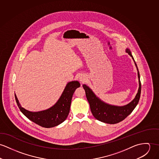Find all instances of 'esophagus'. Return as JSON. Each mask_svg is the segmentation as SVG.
Here are the masks:
<instances>
[{"label":"esophagus","instance_id":"1","mask_svg":"<svg viewBox=\"0 0 159 159\" xmlns=\"http://www.w3.org/2000/svg\"><path fill=\"white\" fill-rule=\"evenodd\" d=\"M80 80L82 82H84L85 81V79L84 78H80Z\"/></svg>","mask_w":159,"mask_h":159}]
</instances>
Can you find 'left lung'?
<instances>
[{"mask_svg":"<svg viewBox=\"0 0 159 159\" xmlns=\"http://www.w3.org/2000/svg\"><path fill=\"white\" fill-rule=\"evenodd\" d=\"M126 52L129 53V55H130L132 59L134 60L132 53L129 49H126ZM135 64L138 71L139 88L134 99L126 106L118 107L110 106L106 104L100 100L98 98H97L92 90L86 85H83V87L85 91L86 97L89 104L91 111L96 119L106 123H118L122 121L129 115H130L138 104L141 94V85L139 71L135 62Z\"/></svg>","mask_w":159,"mask_h":159,"instance_id":"8db88e82","label":"left lung"}]
</instances>
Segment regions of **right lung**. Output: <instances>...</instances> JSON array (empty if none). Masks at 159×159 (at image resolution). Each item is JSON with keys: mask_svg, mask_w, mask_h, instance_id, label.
I'll use <instances>...</instances> for the list:
<instances>
[{"mask_svg": "<svg viewBox=\"0 0 159 159\" xmlns=\"http://www.w3.org/2000/svg\"><path fill=\"white\" fill-rule=\"evenodd\" d=\"M80 86V84L78 81L69 82L57 102L50 108L41 111L32 112L22 107L15 94V99L20 111L30 120L43 127H53L63 123L67 118L70 113L72 95L75 90Z\"/></svg>", "mask_w": 159, "mask_h": 159, "instance_id": "right-lung-1", "label": "right lung"}]
</instances>
